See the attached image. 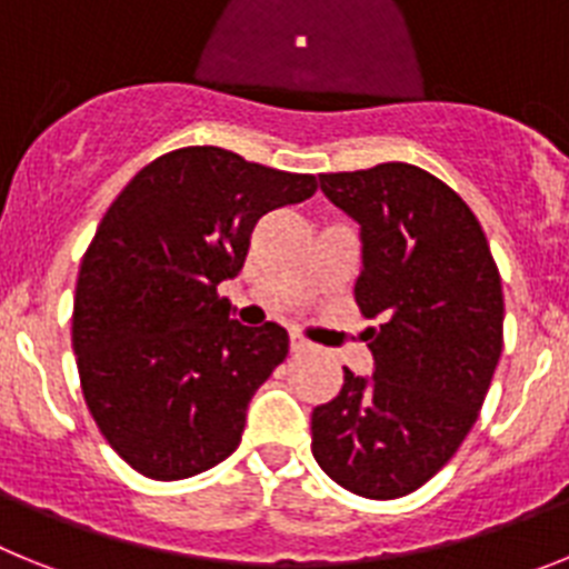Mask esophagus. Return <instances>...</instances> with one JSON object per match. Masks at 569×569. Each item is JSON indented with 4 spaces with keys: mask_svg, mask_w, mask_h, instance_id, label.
I'll use <instances>...</instances> for the list:
<instances>
[{
    "mask_svg": "<svg viewBox=\"0 0 569 569\" xmlns=\"http://www.w3.org/2000/svg\"><path fill=\"white\" fill-rule=\"evenodd\" d=\"M289 349L295 355H300V352H309V349H312V343H309V340H306V338H300V335H291Z\"/></svg>",
    "mask_w": 569,
    "mask_h": 569,
    "instance_id": "obj_1",
    "label": "esophagus"
}]
</instances>
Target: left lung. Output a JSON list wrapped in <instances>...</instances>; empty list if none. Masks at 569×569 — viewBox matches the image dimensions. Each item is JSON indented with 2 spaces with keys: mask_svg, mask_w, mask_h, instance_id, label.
I'll return each mask as SVG.
<instances>
[{
  "mask_svg": "<svg viewBox=\"0 0 569 569\" xmlns=\"http://www.w3.org/2000/svg\"><path fill=\"white\" fill-rule=\"evenodd\" d=\"M360 226L355 300L375 369L312 412V456L363 498H401L456 456L503 346V295L481 223L447 182L409 162L320 174Z\"/></svg>",
  "mask_w": 569,
  "mask_h": 569,
  "instance_id": "obj_1",
  "label": "left lung"
}]
</instances>
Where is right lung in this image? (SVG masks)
I'll return each instance as SVG.
<instances>
[{"label": "right lung", "instance_id": "1", "mask_svg": "<svg viewBox=\"0 0 569 569\" xmlns=\"http://www.w3.org/2000/svg\"><path fill=\"white\" fill-rule=\"evenodd\" d=\"M315 191L312 174L191 146L111 202L79 266L71 340L93 421L137 472L177 481L237 449L289 335L237 323L217 286L243 269L260 217Z\"/></svg>", "mask_w": 569, "mask_h": 569}]
</instances>
